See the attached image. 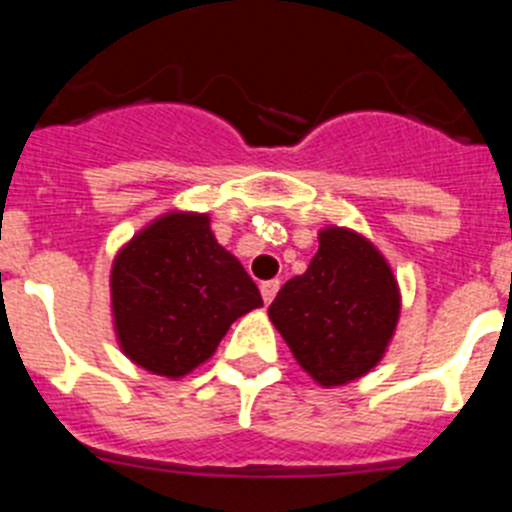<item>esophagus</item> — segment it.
I'll use <instances>...</instances> for the list:
<instances>
[{"label": "esophagus", "mask_w": 512, "mask_h": 512, "mask_svg": "<svg viewBox=\"0 0 512 512\" xmlns=\"http://www.w3.org/2000/svg\"><path fill=\"white\" fill-rule=\"evenodd\" d=\"M279 287H282V284H279V279H269V282H261V297H264L266 305H271V300L277 297Z\"/></svg>", "instance_id": "esophagus-1"}]
</instances>
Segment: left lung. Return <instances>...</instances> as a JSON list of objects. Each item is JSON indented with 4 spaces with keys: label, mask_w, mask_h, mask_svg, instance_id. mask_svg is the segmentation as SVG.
<instances>
[{
    "label": "left lung",
    "mask_w": 512,
    "mask_h": 512,
    "mask_svg": "<svg viewBox=\"0 0 512 512\" xmlns=\"http://www.w3.org/2000/svg\"><path fill=\"white\" fill-rule=\"evenodd\" d=\"M318 241L305 274L279 289L269 318L297 364L323 387H336L382 359L400 318V289L364 235L325 228Z\"/></svg>",
    "instance_id": "obj_1"
}]
</instances>
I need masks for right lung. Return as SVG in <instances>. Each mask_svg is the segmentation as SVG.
Instances as JSON below:
<instances>
[{
    "label": "right lung",
    "instance_id": "add662e5",
    "mask_svg": "<svg viewBox=\"0 0 512 512\" xmlns=\"http://www.w3.org/2000/svg\"><path fill=\"white\" fill-rule=\"evenodd\" d=\"M264 305L210 217L169 212L140 230L112 264V315L130 361L184 377L215 354L230 325Z\"/></svg>",
    "mask_w": 512,
    "mask_h": 512
}]
</instances>
